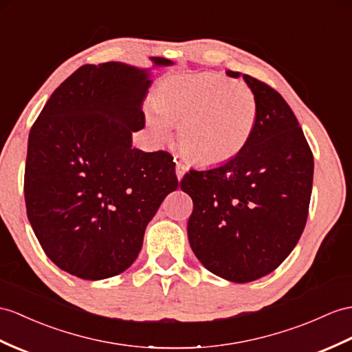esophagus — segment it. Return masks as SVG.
<instances>
[{"instance_id":"34e87169","label":"esophagus","mask_w":352,"mask_h":352,"mask_svg":"<svg viewBox=\"0 0 352 352\" xmlns=\"http://www.w3.org/2000/svg\"><path fill=\"white\" fill-rule=\"evenodd\" d=\"M188 167L184 166L182 162H176V176H177V181H181V179L184 177V175L186 173Z\"/></svg>"}]
</instances>
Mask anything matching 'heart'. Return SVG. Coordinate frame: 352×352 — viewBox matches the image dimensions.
Here are the masks:
<instances>
[{
	"label": "heart",
	"mask_w": 352,
	"mask_h": 352,
	"mask_svg": "<svg viewBox=\"0 0 352 352\" xmlns=\"http://www.w3.org/2000/svg\"><path fill=\"white\" fill-rule=\"evenodd\" d=\"M144 118L158 144H166L179 124V142L203 166L233 160L250 142L258 102L246 85L215 73L181 74L162 82L146 104Z\"/></svg>",
	"instance_id": "b5f03b06"
}]
</instances>
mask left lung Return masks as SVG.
<instances>
[{
  "label": "left lung",
  "instance_id": "1",
  "mask_svg": "<svg viewBox=\"0 0 352 352\" xmlns=\"http://www.w3.org/2000/svg\"><path fill=\"white\" fill-rule=\"evenodd\" d=\"M237 77V72H227ZM258 102L245 149L224 164L190 170L181 190L192 199L188 241L206 269L237 284L269 275L302 236L314 181V157L287 101L243 74Z\"/></svg>",
  "mask_w": 352,
  "mask_h": 352
}]
</instances>
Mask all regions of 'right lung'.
<instances>
[{
	"mask_svg": "<svg viewBox=\"0 0 352 352\" xmlns=\"http://www.w3.org/2000/svg\"><path fill=\"white\" fill-rule=\"evenodd\" d=\"M152 67L83 65L54 91L34 122L25 166V204L43 251L87 280L125 272L149 221L177 190L173 157L133 148L144 126Z\"/></svg>",
	"mask_w": 352,
	"mask_h": 352,
	"instance_id": "right-lung-1",
	"label": "right lung"
}]
</instances>
